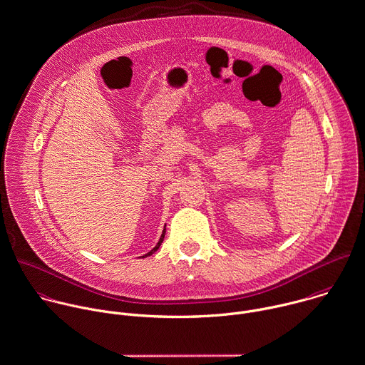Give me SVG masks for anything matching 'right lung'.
Wrapping results in <instances>:
<instances>
[{"instance_id":"right-lung-1","label":"right lung","mask_w":365,"mask_h":365,"mask_svg":"<svg viewBox=\"0 0 365 365\" xmlns=\"http://www.w3.org/2000/svg\"><path fill=\"white\" fill-rule=\"evenodd\" d=\"M164 235H165V227H164V230H163V234H161V237H160V240H158V242H157V245L150 250V252H147L145 255H143V256H140V257H147V256H150V255H153L158 247H160V245L163 243V241H164Z\"/></svg>"}]
</instances>
